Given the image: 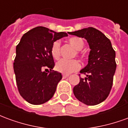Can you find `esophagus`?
<instances>
[{
	"mask_svg": "<svg viewBox=\"0 0 128 128\" xmlns=\"http://www.w3.org/2000/svg\"><path fill=\"white\" fill-rule=\"evenodd\" d=\"M62 76H63V78H66L69 76V75H68V74H63Z\"/></svg>",
	"mask_w": 128,
	"mask_h": 128,
	"instance_id": "1",
	"label": "esophagus"
}]
</instances>
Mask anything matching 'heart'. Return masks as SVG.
Segmentation results:
<instances>
[{
  "mask_svg": "<svg viewBox=\"0 0 128 128\" xmlns=\"http://www.w3.org/2000/svg\"><path fill=\"white\" fill-rule=\"evenodd\" d=\"M68 42L72 47L75 48L76 51V55L80 56L81 58H83L84 56L82 54L80 53L79 50L82 49V48L84 46V42L80 38L74 37L71 38L68 40ZM50 53L53 57V58L58 60L60 56V42L59 41H56L53 43L51 49H50ZM80 68V64L78 61L76 60H67L62 59L61 60L58 62L56 64V69L60 72L65 74H68L70 72H74L75 70L79 69Z\"/></svg>",
  "mask_w": 128,
  "mask_h": 128,
  "instance_id": "heart-1",
  "label": "heart"
}]
</instances>
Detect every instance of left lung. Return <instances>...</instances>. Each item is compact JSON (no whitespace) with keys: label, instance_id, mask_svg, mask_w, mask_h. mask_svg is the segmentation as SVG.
<instances>
[{"label":"left lung","instance_id":"8db88e82","mask_svg":"<svg viewBox=\"0 0 128 128\" xmlns=\"http://www.w3.org/2000/svg\"><path fill=\"white\" fill-rule=\"evenodd\" d=\"M68 34L85 38L89 44L88 63L81 70L86 78L73 88L75 97L83 104L94 106L106 99L112 88L116 64L110 40L102 32L88 27Z\"/></svg>","mask_w":128,"mask_h":128}]
</instances>
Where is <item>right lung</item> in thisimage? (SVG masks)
Segmentation results:
<instances>
[{
    "label": "right lung",
    "instance_id": "1",
    "mask_svg": "<svg viewBox=\"0 0 128 128\" xmlns=\"http://www.w3.org/2000/svg\"><path fill=\"white\" fill-rule=\"evenodd\" d=\"M66 36L65 32L37 26L24 34L17 45L14 62L16 80L20 94L29 104H42L53 97L62 75L52 71L55 63L50 49L53 42ZM47 68L50 71L46 73L43 70Z\"/></svg>",
    "mask_w": 128,
    "mask_h": 128
}]
</instances>
